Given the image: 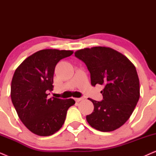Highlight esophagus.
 I'll use <instances>...</instances> for the list:
<instances>
[{"label":"esophagus","mask_w":156,"mask_h":156,"mask_svg":"<svg viewBox=\"0 0 156 156\" xmlns=\"http://www.w3.org/2000/svg\"><path fill=\"white\" fill-rule=\"evenodd\" d=\"M84 99V97H81V98H75L74 100H75L76 102H80V101H82V100Z\"/></svg>","instance_id":"obj_1"}]
</instances>
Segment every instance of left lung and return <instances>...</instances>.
<instances>
[{
	"mask_svg": "<svg viewBox=\"0 0 156 156\" xmlns=\"http://www.w3.org/2000/svg\"><path fill=\"white\" fill-rule=\"evenodd\" d=\"M74 56L86 65L91 85L104 86L101 101L89 99L94 108L87 116V122L100 131L119 129L130 118L140 97L135 66L121 53L105 47L80 50Z\"/></svg>",
	"mask_w": 156,
	"mask_h": 156,
	"instance_id": "obj_1",
	"label": "left lung"
}]
</instances>
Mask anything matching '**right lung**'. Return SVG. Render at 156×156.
Instances as JSON below:
<instances>
[{
	"label": "right lung",
	"instance_id": "1",
	"mask_svg": "<svg viewBox=\"0 0 156 156\" xmlns=\"http://www.w3.org/2000/svg\"><path fill=\"white\" fill-rule=\"evenodd\" d=\"M72 54L71 50H40L15 71L10 90L12 104L23 124L36 135L48 136L59 131L68 108L75 104L72 99L48 97L52 91L55 66Z\"/></svg>",
	"mask_w": 156,
	"mask_h": 156
}]
</instances>
